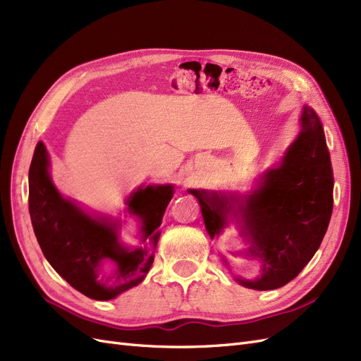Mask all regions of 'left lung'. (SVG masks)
<instances>
[{"mask_svg":"<svg viewBox=\"0 0 361 361\" xmlns=\"http://www.w3.org/2000/svg\"><path fill=\"white\" fill-rule=\"evenodd\" d=\"M300 132L276 166L265 169L246 195L192 189L212 240L235 225L243 250L231 252L259 264L255 279L234 281L257 290L293 281L321 246L333 212V171L317 112L303 104ZM222 262L231 271L226 257Z\"/></svg>","mask_w":361,"mask_h":361,"instance_id":"8db88e82","label":"left lung"}]
</instances>
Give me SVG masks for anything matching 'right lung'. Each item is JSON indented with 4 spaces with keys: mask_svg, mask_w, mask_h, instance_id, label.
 <instances>
[{
    "mask_svg": "<svg viewBox=\"0 0 361 361\" xmlns=\"http://www.w3.org/2000/svg\"><path fill=\"white\" fill-rule=\"evenodd\" d=\"M28 188L34 234L44 258L68 285L88 298L108 301L144 281L176 185L141 184L124 200L123 213L137 220V246L121 241V217L91 213L58 190L51 177V156L42 141L34 149Z\"/></svg>",
    "mask_w": 361,
    "mask_h": 361,
    "instance_id": "add662e5",
    "label": "right lung"
}]
</instances>
